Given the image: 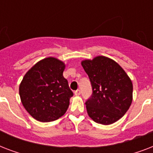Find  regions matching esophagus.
Returning <instances> with one entry per match:
<instances>
[{"label":"esophagus","mask_w":153,"mask_h":153,"mask_svg":"<svg viewBox=\"0 0 153 153\" xmlns=\"http://www.w3.org/2000/svg\"><path fill=\"white\" fill-rule=\"evenodd\" d=\"M74 94L75 95H80L81 94V91L80 90H77V91H74Z\"/></svg>","instance_id":"1"}]
</instances>
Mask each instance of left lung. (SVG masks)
<instances>
[{"label":"left lung","instance_id":"8db88e82","mask_svg":"<svg viewBox=\"0 0 153 153\" xmlns=\"http://www.w3.org/2000/svg\"><path fill=\"white\" fill-rule=\"evenodd\" d=\"M81 64L93 90L86 102L89 117L105 126L118 121L133 101V83L128 74L117 62L102 55L83 60Z\"/></svg>","mask_w":153,"mask_h":153}]
</instances>
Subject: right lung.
I'll return each instance as SVG.
<instances>
[{"mask_svg": "<svg viewBox=\"0 0 153 153\" xmlns=\"http://www.w3.org/2000/svg\"><path fill=\"white\" fill-rule=\"evenodd\" d=\"M64 62L48 57L36 62L25 74L19 87L20 100L36 120L50 122L67 110L73 92L62 73Z\"/></svg>", "mask_w": 153, "mask_h": 153, "instance_id": "add662e5", "label": "right lung"}]
</instances>
